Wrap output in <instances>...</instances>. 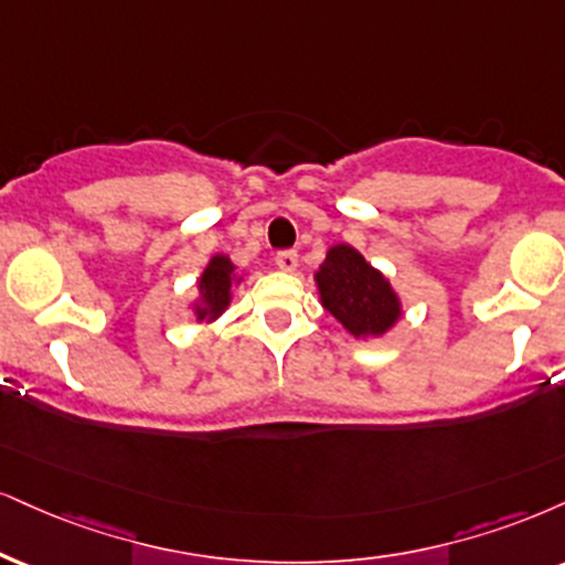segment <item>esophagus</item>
Returning <instances> with one entry per match:
<instances>
[{
    "label": "esophagus",
    "instance_id": "esophagus-1",
    "mask_svg": "<svg viewBox=\"0 0 565 565\" xmlns=\"http://www.w3.org/2000/svg\"><path fill=\"white\" fill-rule=\"evenodd\" d=\"M297 253L295 249H284V253L276 255V265L278 270H284V274H291V270H297Z\"/></svg>",
    "mask_w": 565,
    "mask_h": 565
}]
</instances>
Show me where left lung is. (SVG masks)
<instances>
[{
  "mask_svg": "<svg viewBox=\"0 0 565 565\" xmlns=\"http://www.w3.org/2000/svg\"><path fill=\"white\" fill-rule=\"evenodd\" d=\"M323 310L355 339H379L403 318V300L382 270L360 249L339 242L326 249V260L312 274Z\"/></svg>",
  "mask_w": 565,
  "mask_h": 565,
  "instance_id": "1",
  "label": "left lung"
}]
</instances>
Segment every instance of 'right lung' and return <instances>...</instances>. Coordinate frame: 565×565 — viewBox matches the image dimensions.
Wrapping results in <instances>:
<instances>
[{
  "label": "right lung",
  "mask_w": 565,
  "mask_h": 565,
  "mask_svg": "<svg viewBox=\"0 0 565 565\" xmlns=\"http://www.w3.org/2000/svg\"><path fill=\"white\" fill-rule=\"evenodd\" d=\"M244 281L228 255L215 253L210 257L205 268H202L200 278H196V297L189 302L196 323H215L223 312L228 310L231 300H234V289Z\"/></svg>",
  "instance_id": "add662e5"
}]
</instances>
